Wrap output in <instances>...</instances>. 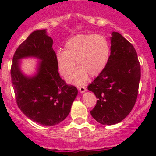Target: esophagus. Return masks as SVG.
Segmentation results:
<instances>
[{"label": "esophagus", "mask_w": 156, "mask_h": 156, "mask_svg": "<svg viewBox=\"0 0 156 156\" xmlns=\"http://www.w3.org/2000/svg\"><path fill=\"white\" fill-rule=\"evenodd\" d=\"M79 90H80V93H84V92L87 90V88L85 87H83V86L80 87Z\"/></svg>", "instance_id": "1"}]
</instances>
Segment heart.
I'll use <instances>...</instances> for the list:
<instances>
[{
	"mask_svg": "<svg viewBox=\"0 0 156 156\" xmlns=\"http://www.w3.org/2000/svg\"><path fill=\"white\" fill-rule=\"evenodd\" d=\"M111 48L108 41L101 34H79L66 41L65 51L56 53L59 73L68 77L75 68L77 69L68 78L70 83L82 85L89 76H97L105 69L109 61Z\"/></svg>",
	"mask_w": 156,
	"mask_h": 156,
	"instance_id": "heart-1",
	"label": "heart"
}]
</instances>
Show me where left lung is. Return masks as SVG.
Instances as JSON below:
<instances>
[{
    "label": "left lung",
    "mask_w": 156,
    "mask_h": 156,
    "mask_svg": "<svg viewBox=\"0 0 156 156\" xmlns=\"http://www.w3.org/2000/svg\"><path fill=\"white\" fill-rule=\"evenodd\" d=\"M112 36L108 65L87 87L98 98L90 114L103 125L118 123L129 115L137 101L140 79L135 48L119 33Z\"/></svg>",
    "instance_id": "obj_1"
}]
</instances>
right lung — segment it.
Here are the masks:
<instances>
[{"instance_id":"1","label":"right lung","mask_w":156,"mask_h":156,"mask_svg":"<svg viewBox=\"0 0 156 156\" xmlns=\"http://www.w3.org/2000/svg\"><path fill=\"white\" fill-rule=\"evenodd\" d=\"M53 40L46 30L34 31L16 49L11 68L12 83L19 108L29 119L43 126H54L69 113L78 90L68 85L58 71ZM35 57L41 62L37 73L27 77L20 69L19 60Z\"/></svg>"}]
</instances>
